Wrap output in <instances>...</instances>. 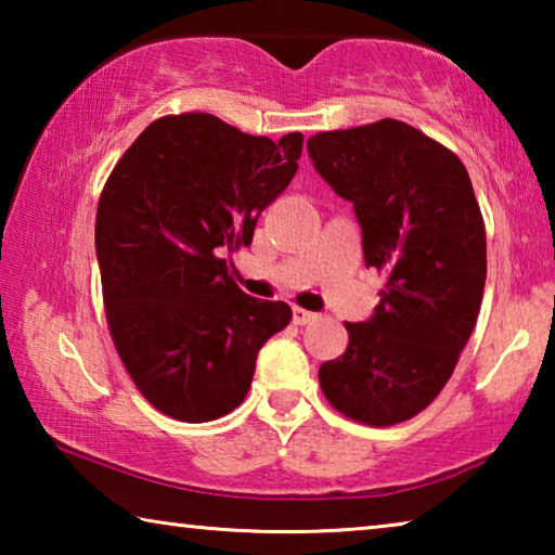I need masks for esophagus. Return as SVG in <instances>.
Returning a JSON list of instances; mask_svg holds the SVG:
<instances>
[{"instance_id": "34e87169", "label": "esophagus", "mask_w": 555, "mask_h": 555, "mask_svg": "<svg viewBox=\"0 0 555 555\" xmlns=\"http://www.w3.org/2000/svg\"><path fill=\"white\" fill-rule=\"evenodd\" d=\"M315 313L313 311H306V308H294V323L296 325H306V323H311V321H315Z\"/></svg>"}]
</instances>
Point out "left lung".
<instances>
[{
  "instance_id": "left-lung-1",
  "label": "left lung",
  "mask_w": 555,
  "mask_h": 555,
  "mask_svg": "<svg viewBox=\"0 0 555 555\" xmlns=\"http://www.w3.org/2000/svg\"><path fill=\"white\" fill-rule=\"evenodd\" d=\"M308 156L350 201L364 264L387 274L379 306L345 323L347 350L318 370L331 406L367 426L424 411L446 387L480 313L485 220L460 158L406 121L321 131Z\"/></svg>"
}]
</instances>
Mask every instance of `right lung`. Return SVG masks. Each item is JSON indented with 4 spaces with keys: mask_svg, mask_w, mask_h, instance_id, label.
<instances>
[{
    "mask_svg": "<svg viewBox=\"0 0 555 555\" xmlns=\"http://www.w3.org/2000/svg\"><path fill=\"white\" fill-rule=\"evenodd\" d=\"M304 134H244L205 112L149 125L102 188L95 249L119 360L166 416L205 424L237 409L257 354L284 331V300L251 298L230 276L261 210L298 171Z\"/></svg>",
    "mask_w": 555,
    "mask_h": 555,
    "instance_id": "obj_1",
    "label": "right lung"
}]
</instances>
